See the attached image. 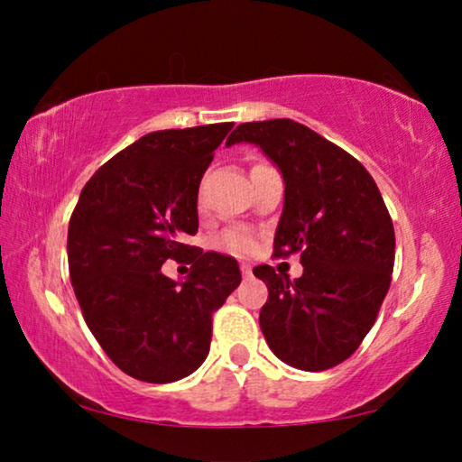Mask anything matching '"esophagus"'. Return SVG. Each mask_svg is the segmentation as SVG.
<instances>
[{
    "label": "esophagus",
    "mask_w": 462,
    "mask_h": 462,
    "mask_svg": "<svg viewBox=\"0 0 462 462\" xmlns=\"http://www.w3.org/2000/svg\"><path fill=\"white\" fill-rule=\"evenodd\" d=\"M242 275L244 277H250L252 275V267L248 263H242Z\"/></svg>",
    "instance_id": "obj_1"
}]
</instances>
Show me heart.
<instances>
[{"instance_id":"obj_1","label":"heart","mask_w":462,"mask_h":462,"mask_svg":"<svg viewBox=\"0 0 462 462\" xmlns=\"http://www.w3.org/2000/svg\"><path fill=\"white\" fill-rule=\"evenodd\" d=\"M218 245L231 254H250L254 250V237L244 229H229L218 237Z\"/></svg>"}]
</instances>
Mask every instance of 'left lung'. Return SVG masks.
I'll list each match as a JSON object with an SVG mask.
<instances>
[{
	"instance_id": "obj_1",
	"label": "left lung",
	"mask_w": 462,
	"mask_h": 462,
	"mask_svg": "<svg viewBox=\"0 0 462 462\" xmlns=\"http://www.w3.org/2000/svg\"><path fill=\"white\" fill-rule=\"evenodd\" d=\"M252 143L280 168L283 212L275 256L300 252L290 282L254 267L269 288L264 340L282 362L319 372L345 362L374 326L395 261V231L374 179L356 157L292 119L239 124L226 147Z\"/></svg>"
}]
</instances>
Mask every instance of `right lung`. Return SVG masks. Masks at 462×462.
<instances>
[{
  "mask_svg": "<svg viewBox=\"0 0 462 462\" xmlns=\"http://www.w3.org/2000/svg\"><path fill=\"white\" fill-rule=\"evenodd\" d=\"M231 122L157 130L100 166L69 220V275L94 338L119 370L174 383L199 368L212 313L242 282L237 261L182 244L198 233V191ZM192 264L185 282L161 273Z\"/></svg>",
  "mask_w": 462,
  "mask_h": 462,
  "instance_id": "add662e5",
  "label": "right lung"
}]
</instances>
